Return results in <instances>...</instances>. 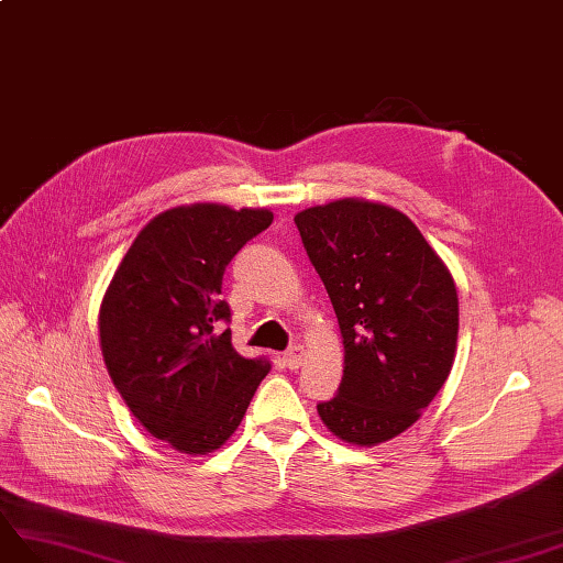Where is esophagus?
Returning a JSON list of instances; mask_svg holds the SVG:
<instances>
[{"instance_id":"34e87169","label":"esophagus","mask_w":563,"mask_h":563,"mask_svg":"<svg viewBox=\"0 0 563 563\" xmlns=\"http://www.w3.org/2000/svg\"><path fill=\"white\" fill-rule=\"evenodd\" d=\"M300 363H303V346H291L289 351L284 353V365L289 369H298Z\"/></svg>"}]
</instances>
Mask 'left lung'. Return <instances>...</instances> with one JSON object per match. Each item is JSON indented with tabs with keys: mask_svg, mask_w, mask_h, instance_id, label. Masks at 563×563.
Returning <instances> with one entry per match:
<instances>
[{
	"mask_svg": "<svg viewBox=\"0 0 563 563\" xmlns=\"http://www.w3.org/2000/svg\"><path fill=\"white\" fill-rule=\"evenodd\" d=\"M294 222L344 339V377L318 413L339 440L387 442L420 418L451 373L456 284L420 229L389 205L344 198Z\"/></svg>",
	"mask_w": 563,
	"mask_h": 563,
	"instance_id": "8db88e82",
	"label": "left lung"
}]
</instances>
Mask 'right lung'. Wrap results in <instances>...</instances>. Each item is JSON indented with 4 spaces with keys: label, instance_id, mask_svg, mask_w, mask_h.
<instances>
[{
    "label": "right lung",
    "instance_id": "add662e5",
    "mask_svg": "<svg viewBox=\"0 0 563 563\" xmlns=\"http://www.w3.org/2000/svg\"><path fill=\"white\" fill-rule=\"evenodd\" d=\"M269 210L196 202L157 214L123 255L100 308L107 373L143 428L208 454L241 424L269 361L231 346L224 269Z\"/></svg>",
    "mask_w": 563,
    "mask_h": 563
}]
</instances>
